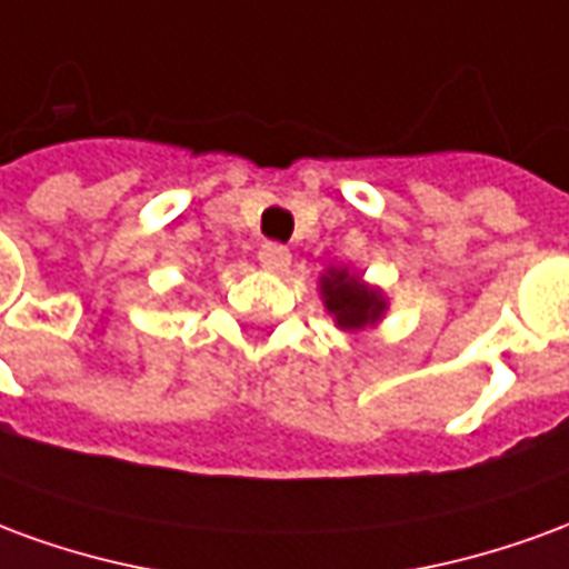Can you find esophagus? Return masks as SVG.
Segmentation results:
<instances>
[{
    "label": "esophagus",
    "instance_id": "34e87169",
    "mask_svg": "<svg viewBox=\"0 0 569 569\" xmlns=\"http://www.w3.org/2000/svg\"><path fill=\"white\" fill-rule=\"evenodd\" d=\"M259 261L268 268V271H286L289 268V261H292V252L283 247V243H261L259 247Z\"/></svg>",
    "mask_w": 569,
    "mask_h": 569
}]
</instances>
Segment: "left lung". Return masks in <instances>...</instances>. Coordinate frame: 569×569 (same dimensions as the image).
I'll return each instance as SVG.
<instances>
[{"instance_id": "left-lung-1", "label": "left lung", "mask_w": 569, "mask_h": 569, "mask_svg": "<svg viewBox=\"0 0 569 569\" xmlns=\"http://www.w3.org/2000/svg\"><path fill=\"white\" fill-rule=\"evenodd\" d=\"M322 296L326 308L335 313L341 329H362L383 313V298L378 289H369L359 277L347 271H329L322 277Z\"/></svg>"}]
</instances>
